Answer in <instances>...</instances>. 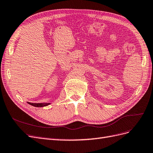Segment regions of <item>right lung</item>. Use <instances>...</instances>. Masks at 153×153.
Listing matches in <instances>:
<instances>
[{"label": "right lung", "instance_id": "1", "mask_svg": "<svg viewBox=\"0 0 153 153\" xmlns=\"http://www.w3.org/2000/svg\"><path fill=\"white\" fill-rule=\"evenodd\" d=\"M27 103L32 106H36V107H43V106H48L50 104H51V103H32L29 102H27Z\"/></svg>", "mask_w": 153, "mask_h": 153}]
</instances>
